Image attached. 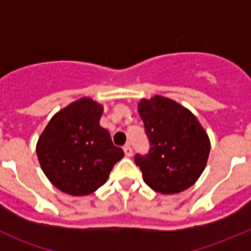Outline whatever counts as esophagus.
Wrapping results in <instances>:
<instances>
[{
    "label": "esophagus",
    "mask_w": 251,
    "mask_h": 251,
    "mask_svg": "<svg viewBox=\"0 0 251 251\" xmlns=\"http://www.w3.org/2000/svg\"><path fill=\"white\" fill-rule=\"evenodd\" d=\"M124 151H125L126 156H128V158H130V156H132V148H131L130 144H126V146L124 147Z\"/></svg>",
    "instance_id": "esophagus-1"
}]
</instances>
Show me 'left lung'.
Instances as JSON below:
<instances>
[{"instance_id": "8db88e82", "label": "left lung", "mask_w": 251, "mask_h": 251, "mask_svg": "<svg viewBox=\"0 0 251 251\" xmlns=\"http://www.w3.org/2000/svg\"><path fill=\"white\" fill-rule=\"evenodd\" d=\"M138 113L151 142L147 155L135 156L143 181L161 194H176L193 186L210 153L209 136L196 115L159 95L142 98Z\"/></svg>"}]
</instances>
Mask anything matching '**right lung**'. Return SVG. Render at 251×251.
<instances>
[{
    "instance_id": "right-lung-1",
    "label": "right lung",
    "mask_w": 251,
    "mask_h": 251,
    "mask_svg": "<svg viewBox=\"0 0 251 251\" xmlns=\"http://www.w3.org/2000/svg\"><path fill=\"white\" fill-rule=\"evenodd\" d=\"M103 105L82 97L55 113L36 144L40 166L50 183L74 197L88 196L107 182L125 154L100 125Z\"/></svg>"
}]
</instances>
